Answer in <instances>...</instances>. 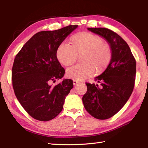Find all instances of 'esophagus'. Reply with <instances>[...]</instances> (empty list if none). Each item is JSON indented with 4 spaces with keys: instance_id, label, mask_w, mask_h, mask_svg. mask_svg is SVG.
<instances>
[{
    "instance_id": "1",
    "label": "esophagus",
    "mask_w": 148,
    "mask_h": 148,
    "mask_svg": "<svg viewBox=\"0 0 148 148\" xmlns=\"http://www.w3.org/2000/svg\"><path fill=\"white\" fill-rule=\"evenodd\" d=\"M78 83H79V82L77 81V80H73V84H74V86H76V85H77Z\"/></svg>"
}]
</instances>
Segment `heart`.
I'll use <instances>...</instances> for the list:
<instances>
[{
    "instance_id": "obj_1",
    "label": "heart",
    "mask_w": 148,
    "mask_h": 148,
    "mask_svg": "<svg viewBox=\"0 0 148 148\" xmlns=\"http://www.w3.org/2000/svg\"><path fill=\"white\" fill-rule=\"evenodd\" d=\"M72 46L63 42L57 50V57L61 64L68 66L73 64L77 56H82L84 64H76L66 70L69 78L81 81L92 76L97 72L106 68L112 57L111 48L107 42L99 36L84 32L74 36Z\"/></svg>"
}]
</instances>
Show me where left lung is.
<instances>
[{
	"label": "left lung",
	"instance_id": "obj_1",
	"mask_svg": "<svg viewBox=\"0 0 148 148\" xmlns=\"http://www.w3.org/2000/svg\"><path fill=\"white\" fill-rule=\"evenodd\" d=\"M104 38L111 48L106 70L95 77L98 84L86 83L84 106L95 118L106 119L121 110L131 97L136 76V61L129 45L116 32L106 28H87Z\"/></svg>",
	"mask_w": 148,
	"mask_h": 148
}]
</instances>
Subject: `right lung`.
I'll use <instances>...</instances> for the list:
<instances>
[{
	"instance_id": "1",
	"label": "right lung",
	"mask_w": 148,
	"mask_h": 148,
	"mask_svg": "<svg viewBox=\"0 0 148 148\" xmlns=\"http://www.w3.org/2000/svg\"><path fill=\"white\" fill-rule=\"evenodd\" d=\"M77 25L33 35L17 54L12 67L15 95L25 111L35 119L47 121L62 111L66 97L73 87L71 79L52 87L65 71L57 57V50Z\"/></svg>"
}]
</instances>
